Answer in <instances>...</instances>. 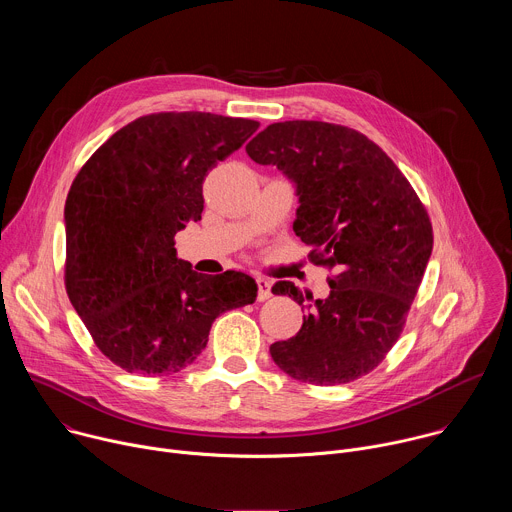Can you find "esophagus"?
I'll list each match as a JSON object with an SVG mask.
<instances>
[{
	"instance_id": "esophagus-1",
	"label": "esophagus",
	"mask_w": 512,
	"mask_h": 512,
	"mask_svg": "<svg viewBox=\"0 0 512 512\" xmlns=\"http://www.w3.org/2000/svg\"><path fill=\"white\" fill-rule=\"evenodd\" d=\"M257 300L259 302H265L269 300L273 294H271V281L265 279V277H257Z\"/></svg>"
}]
</instances>
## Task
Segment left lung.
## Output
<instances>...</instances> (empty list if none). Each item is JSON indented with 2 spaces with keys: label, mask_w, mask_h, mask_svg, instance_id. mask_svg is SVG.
<instances>
[{
  "label": "left lung",
  "mask_w": 512,
  "mask_h": 512,
  "mask_svg": "<svg viewBox=\"0 0 512 512\" xmlns=\"http://www.w3.org/2000/svg\"><path fill=\"white\" fill-rule=\"evenodd\" d=\"M245 150L296 184L294 231L316 265L336 269L330 296L310 307L308 291L273 285L308 314L296 336L269 346L271 358L291 379L320 387L371 373L403 332L433 249L425 206L379 145L344 125L271 123Z\"/></svg>",
  "instance_id": "8db88e82"
}]
</instances>
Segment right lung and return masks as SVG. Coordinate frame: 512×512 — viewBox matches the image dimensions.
<instances>
[{
    "instance_id": "right-lung-1",
    "label": "right lung",
    "mask_w": 512,
    "mask_h": 512,
    "mask_svg": "<svg viewBox=\"0 0 512 512\" xmlns=\"http://www.w3.org/2000/svg\"><path fill=\"white\" fill-rule=\"evenodd\" d=\"M259 123L200 111L143 115L81 168L66 204V294L97 348L139 375H174L196 360L212 322L253 304L243 271L202 275L174 237L200 221L206 174Z\"/></svg>"
}]
</instances>
